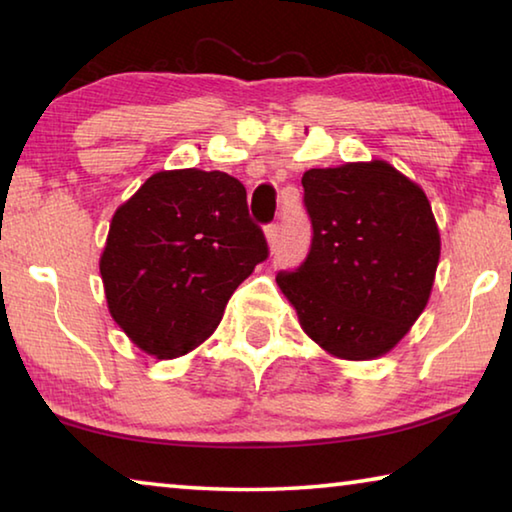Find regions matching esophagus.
I'll list each match as a JSON object with an SVG mask.
<instances>
[{
	"label": "esophagus",
	"mask_w": 512,
	"mask_h": 512,
	"mask_svg": "<svg viewBox=\"0 0 512 512\" xmlns=\"http://www.w3.org/2000/svg\"><path fill=\"white\" fill-rule=\"evenodd\" d=\"M264 235H266V241H268V248H271V250H275V246H277V241H280V225H277V223H271V225H266Z\"/></svg>",
	"instance_id": "34e87169"
}]
</instances>
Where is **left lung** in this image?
Returning <instances> with one entry per match:
<instances>
[{
	"label": "left lung",
	"instance_id": "8db88e82",
	"mask_svg": "<svg viewBox=\"0 0 512 512\" xmlns=\"http://www.w3.org/2000/svg\"><path fill=\"white\" fill-rule=\"evenodd\" d=\"M314 239L277 273L311 341L348 361L391 352L427 307L440 232L427 194L384 160L302 176Z\"/></svg>",
	"mask_w": 512,
	"mask_h": 512
}]
</instances>
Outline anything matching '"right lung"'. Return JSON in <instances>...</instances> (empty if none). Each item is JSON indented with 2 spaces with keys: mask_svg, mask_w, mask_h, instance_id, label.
<instances>
[{
  "mask_svg": "<svg viewBox=\"0 0 512 512\" xmlns=\"http://www.w3.org/2000/svg\"><path fill=\"white\" fill-rule=\"evenodd\" d=\"M268 257L246 187L223 171H158L117 207L99 271L110 316L158 359L198 348Z\"/></svg>",
  "mask_w": 512,
  "mask_h": 512,
  "instance_id": "add662e5",
  "label": "right lung"
}]
</instances>
